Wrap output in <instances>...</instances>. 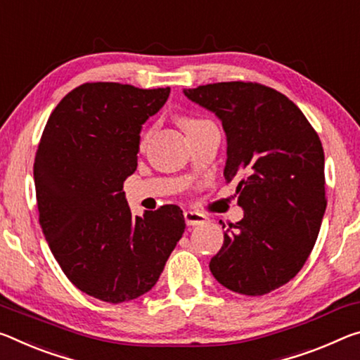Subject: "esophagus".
<instances>
[{
	"mask_svg": "<svg viewBox=\"0 0 360 360\" xmlns=\"http://www.w3.org/2000/svg\"><path fill=\"white\" fill-rule=\"evenodd\" d=\"M184 219L187 226H200L205 222V216L197 211H184Z\"/></svg>",
	"mask_w": 360,
	"mask_h": 360,
	"instance_id": "obj_1",
	"label": "esophagus"
}]
</instances>
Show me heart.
I'll list each match as a JSON object with an SVG mask.
<instances>
[{"instance_id":"heart-1","label":"heart","mask_w":360,"mask_h":360,"mask_svg":"<svg viewBox=\"0 0 360 360\" xmlns=\"http://www.w3.org/2000/svg\"><path fill=\"white\" fill-rule=\"evenodd\" d=\"M203 122H205V120H200V118H192V117H181V118H179L181 127H182V129L186 131V133H187V131H189V129L198 127V124L203 123ZM147 138H149V134H144V136H142V139H141V146H144V144H146Z\"/></svg>"}]
</instances>
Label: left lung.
Instances as JSON below:
<instances>
[{
  "label": "left lung",
  "instance_id": "1",
  "mask_svg": "<svg viewBox=\"0 0 360 360\" xmlns=\"http://www.w3.org/2000/svg\"><path fill=\"white\" fill-rule=\"evenodd\" d=\"M184 94L222 122L224 178L238 181L245 211L224 232L210 271L236 293H271L301 271L321 231L327 207L322 142L287 96L261 83H211Z\"/></svg>",
  "mask_w": 360,
  "mask_h": 360
}]
</instances>
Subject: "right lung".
Instances as JSON below:
<instances>
[{"instance_id":"obj_1","label":"right lung","mask_w":360,"mask_h":360,"mask_svg":"<svg viewBox=\"0 0 360 360\" xmlns=\"http://www.w3.org/2000/svg\"><path fill=\"white\" fill-rule=\"evenodd\" d=\"M168 96L169 88L83 83L57 104L38 142L39 226L68 281L107 303L149 292L184 232L179 207L134 218L123 192L142 124Z\"/></svg>"}]
</instances>
